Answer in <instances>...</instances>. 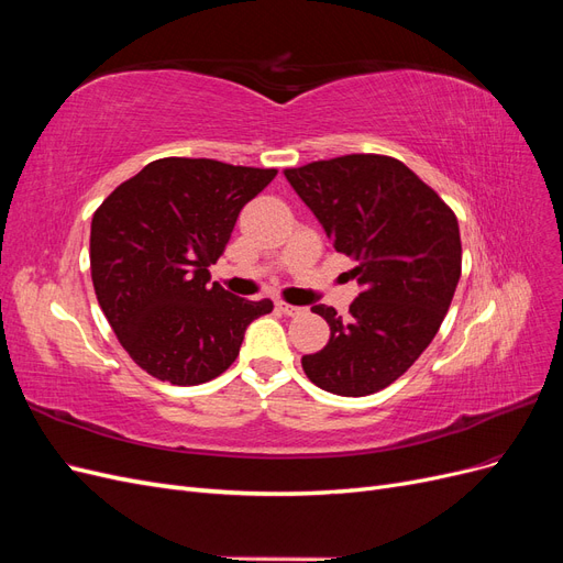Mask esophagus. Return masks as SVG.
Returning a JSON list of instances; mask_svg holds the SVG:
<instances>
[{
  "label": "esophagus",
  "instance_id": "34e87169",
  "mask_svg": "<svg viewBox=\"0 0 563 563\" xmlns=\"http://www.w3.org/2000/svg\"><path fill=\"white\" fill-rule=\"evenodd\" d=\"M277 310L284 312L286 317H298L305 312V308H298V305H288V302H277Z\"/></svg>",
  "mask_w": 563,
  "mask_h": 563
}]
</instances>
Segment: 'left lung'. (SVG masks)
<instances>
[{
	"label": "left lung",
	"mask_w": 563,
	"mask_h": 563,
	"mask_svg": "<svg viewBox=\"0 0 563 563\" xmlns=\"http://www.w3.org/2000/svg\"><path fill=\"white\" fill-rule=\"evenodd\" d=\"M286 180L338 253L356 261L362 294L350 319L329 305L323 350L302 356L317 387L366 397L411 368L444 321L460 279L463 246L453 211L399 159L345 155L286 168Z\"/></svg>",
	"instance_id": "1"
}]
</instances>
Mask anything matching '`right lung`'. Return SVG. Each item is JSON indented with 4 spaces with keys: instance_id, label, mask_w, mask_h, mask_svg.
Returning <instances> with one entry per match:
<instances>
[{
    "instance_id": "1",
    "label": "right lung",
    "mask_w": 563,
    "mask_h": 563,
    "mask_svg": "<svg viewBox=\"0 0 563 563\" xmlns=\"http://www.w3.org/2000/svg\"><path fill=\"white\" fill-rule=\"evenodd\" d=\"M275 168L166 157L100 203L91 220V279L119 343L150 376L201 385L228 371L272 300L211 284L236 216Z\"/></svg>"
}]
</instances>
